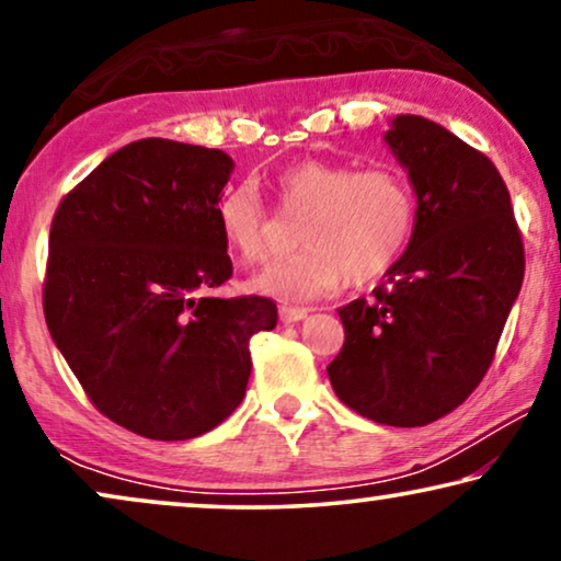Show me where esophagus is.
Wrapping results in <instances>:
<instances>
[{
	"mask_svg": "<svg viewBox=\"0 0 561 561\" xmlns=\"http://www.w3.org/2000/svg\"><path fill=\"white\" fill-rule=\"evenodd\" d=\"M278 311H280V319L286 321V324L301 321V319H306V313H309V309H304V306H290V304H283Z\"/></svg>",
	"mask_w": 561,
	"mask_h": 561,
	"instance_id": "34e87169",
	"label": "esophagus"
}]
</instances>
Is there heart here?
Listing matches in <instances>:
<instances>
[{
    "instance_id": "b5f03b06",
    "label": "heart",
    "mask_w": 561,
    "mask_h": 561,
    "mask_svg": "<svg viewBox=\"0 0 561 561\" xmlns=\"http://www.w3.org/2000/svg\"><path fill=\"white\" fill-rule=\"evenodd\" d=\"M275 194L286 217H304L298 225L304 248L267 265L255 278V288L288 301L327 294L342 278H380L409 248L416 225L411 183L390 165L301 160L278 175ZM217 225L232 255L244 263L267 257L265 206L252 183L221 191Z\"/></svg>"
}]
</instances>
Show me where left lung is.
<instances>
[{
    "label": "left lung",
    "instance_id": "1",
    "mask_svg": "<svg viewBox=\"0 0 561 561\" xmlns=\"http://www.w3.org/2000/svg\"><path fill=\"white\" fill-rule=\"evenodd\" d=\"M386 140L416 191V225L370 301L340 309L344 344L327 373L359 416L426 426L485 378L526 255L511 194L485 152L416 114L396 117Z\"/></svg>",
    "mask_w": 561,
    "mask_h": 561
}]
</instances>
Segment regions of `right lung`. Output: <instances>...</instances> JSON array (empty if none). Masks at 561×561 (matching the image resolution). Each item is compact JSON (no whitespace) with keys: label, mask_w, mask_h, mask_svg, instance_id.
I'll list each match as a JSON object with an SVG mask.
<instances>
[{"label":"right lung","mask_w":561,"mask_h":561,"mask_svg":"<svg viewBox=\"0 0 561 561\" xmlns=\"http://www.w3.org/2000/svg\"><path fill=\"white\" fill-rule=\"evenodd\" d=\"M217 148L129 142L60 198L43 311L89 401L129 432L194 439L244 398L250 340L271 298H214L232 278L217 202L232 173Z\"/></svg>","instance_id":"obj_1"}]
</instances>
